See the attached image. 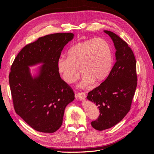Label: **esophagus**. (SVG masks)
<instances>
[{"instance_id":"1","label":"esophagus","mask_w":154,"mask_h":154,"mask_svg":"<svg viewBox=\"0 0 154 154\" xmlns=\"http://www.w3.org/2000/svg\"><path fill=\"white\" fill-rule=\"evenodd\" d=\"M76 96V97H78L79 100H85V97H86V95L85 94V92H77Z\"/></svg>"}]
</instances>
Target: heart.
<instances>
[{
    "label": "heart",
    "mask_w": 154,
    "mask_h": 154,
    "mask_svg": "<svg viewBox=\"0 0 154 154\" xmlns=\"http://www.w3.org/2000/svg\"><path fill=\"white\" fill-rule=\"evenodd\" d=\"M113 53L110 45L105 40L90 39L72 46L68 58H60L57 62L58 71L67 83L75 82L85 74L81 87H87L94 80L100 82L109 75L112 67Z\"/></svg>",
    "instance_id": "obj_1"
}]
</instances>
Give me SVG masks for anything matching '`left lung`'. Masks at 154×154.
Here are the masks:
<instances>
[{"label": "left lung", "instance_id": "8db88e82", "mask_svg": "<svg viewBox=\"0 0 154 154\" xmlns=\"http://www.w3.org/2000/svg\"><path fill=\"white\" fill-rule=\"evenodd\" d=\"M104 32L114 42L116 62L106 80L87 96L99 108V117L91 122V125L100 131L114 127L128 112L137 80L136 60L131 48L113 32Z\"/></svg>", "mask_w": 154, "mask_h": 154}]
</instances>
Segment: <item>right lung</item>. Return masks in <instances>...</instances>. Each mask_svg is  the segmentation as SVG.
I'll return each mask as SVG.
<instances>
[{"label":"right lung","instance_id":"1","mask_svg":"<svg viewBox=\"0 0 154 154\" xmlns=\"http://www.w3.org/2000/svg\"><path fill=\"white\" fill-rule=\"evenodd\" d=\"M74 37L60 32L26 45L11 67L9 82L16 113L36 131L53 133L61 127L65 109L74 99L72 88L60 76L57 62L64 46ZM43 65L32 77L29 67Z\"/></svg>","mask_w":154,"mask_h":154}]
</instances>
